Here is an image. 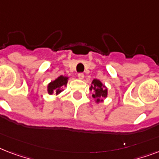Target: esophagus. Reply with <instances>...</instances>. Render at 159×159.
Returning a JSON list of instances; mask_svg holds the SVG:
<instances>
[{
    "instance_id": "34e87169",
    "label": "esophagus",
    "mask_w": 159,
    "mask_h": 159,
    "mask_svg": "<svg viewBox=\"0 0 159 159\" xmlns=\"http://www.w3.org/2000/svg\"><path fill=\"white\" fill-rule=\"evenodd\" d=\"M77 77H78V78L81 80L84 79V74H83V73H82V72H81V73H78Z\"/></svg>"
}]
</instances>
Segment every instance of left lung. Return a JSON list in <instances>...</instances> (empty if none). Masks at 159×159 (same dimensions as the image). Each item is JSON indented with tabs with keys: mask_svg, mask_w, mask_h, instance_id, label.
<instances>
[{
	"mask_svg": "<svg viewBox=\"0 0 159 159\" xmlns=\"http://www.w3.org/2000/svg\"><path fill=\"white\" fill-rule=\"evenodd\" d=\"M89 89L94 92L92 94V97L97 103L103 102L105 98L108 96V88L98 79H94L92 81Z\"/></svg>",
	"mask_w": 159,
	"mask_h": 159,
	"instance_id": "left-lung-1",
	"label": "left lung"
}]
</instances>
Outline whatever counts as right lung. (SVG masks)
<instances>
[{
	"instance_id": "add662e5",
	"label": "right lung",
	"mask_w": 159,
	"mask_h": 159,
	"mask_svg": "<svg viewBox=\"0 0 159 159\" xmlns=\"http://www.w3.org/2000/svg\"><path fill=\"white\" fill-rule=\"evenodd\" d=\"M69 77L65 76H59L52 82H50L47 86V92L49 95H59L63 91V87L67 86Z\"/></svg>"
}]
</instances>
